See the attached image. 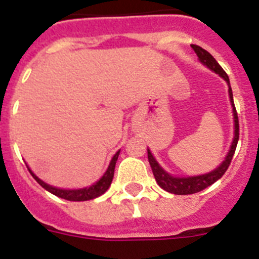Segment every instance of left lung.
<instances>
[{"label":"left lung","mask_w":259,"mask_h":259,"mask_svg":"<svg viewBox=\"0 0 259 259\" xmlns=\"http://www.w3.org/2000/svg\"><path fill=\"white\" fill-rule=\"evenodd\" d=\"M192 49L194 50V53L197 54V57L200 58V61L202 62L203 65L207 66L210 70H212L214 72L219 75V76L223 77L226 81L228 83V92H230V98L231 102H232L233 106V118H235V137H233L232 145H231L230 153H228L227 158L224 159L223 163L217 168V170L211 171L209 174H205V175L200 176H191V178H174V176L168 175L164 170H162V167L158 164V162L155 161L154 157L152 155V153L148 150V159H149L150 167H152L153 175H154L155 180H157L158 185L161 187L164 191L170 192L174 194H193L197 193V192L203 191L205 188L210 187L211 184H214L217 180H219L222 176L226 174L227 168L230 167L231 161H232V157L235 154V150H236L237 141H239V116H237L236 107L233 104V97H232V89L230 85V79H228V75L226 74V71L221 67L218 62L215 61L214 57L210 54L209 52H206L205 49H202L198 45H191Z\"/></svg>","instance_id":"8db88e82"}]
</instances>
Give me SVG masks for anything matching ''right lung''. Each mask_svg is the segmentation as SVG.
<instances>
[{
  "mask_svg": "<svg viewBox=\"0 0 259 259\" xmlns=\"http://www.w3.org/2000/svg\"><path fill=\"white\" fill-rule=\"evenodd\" d=\"M119 152H120V150H119ZM119 152L115 153V155H114L111 162H110L109 167H107L106 172L104 174V176H102L101 179L98 180L97 183H95L93 185H91V187H88V188L72 189V191H70V189L54 188V187H52V185H48L47 183H44L42 180L38 179L37 176L32 172L29 168L28 170L29 172H31V175L33 176V179H35L36 182L42 187V188L47 189V191L50 192V193L56 194L57 197L65 198V200H68V201H88V200H92V198L98 197V196H101V194H104L105 192L109 189L110 184H111V182H113L114 170H115V163H116V159H118Z\"/></svg>",
  "mask_w": 259,
  "mask_h": 259,
  "instance_id": "obj_1",
  "label": "right lung"
}]
</instances>
